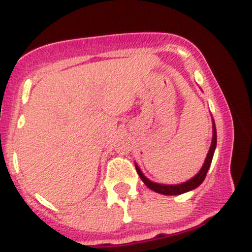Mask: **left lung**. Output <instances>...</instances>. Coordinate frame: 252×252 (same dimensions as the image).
I'll return each mask as SVG.
<instances>
[{
    "label": "left lung",
    "instance_id": "1",
    "mask_svg": "<svg viewBox=\"0 0 252 252\" xmlns=\"http://www.w3.org/2000/svg\"><path fill=\"white\" fill-rule=\"evenodd\" d=\"M217 147V130H216V124L213 122V136H212V143H211L210 150L207 153L206 160H205L204 164H202L200 172L198 173L195 176H193L192 179H189V181L184 182V184L180 185H162V184H156V182L150 181L149 179H147L146 176L143 175V173L141 172V169L138 168V166L136 164V170H137L138 175H140L141 180H142L146 186L150 189L152 190H154L156 193H160V194H164V195H178V194H182V193H186L189 190H192L196 189L198 186H200L201 182L205 180L207 174V170H209L211 162H212L213 158V154H215V150Z\"/></svg>",
    "mask_w": 252,
    "mask_h": 252
}]
</instances>
